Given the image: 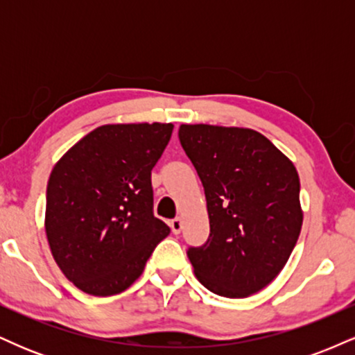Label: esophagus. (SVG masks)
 Returning a JSON list of instances; mask_svg holds the SVG:
<instances>
[{"label": "esophagus", "mask_w": 355, "mask_h": 355, "mask_svg": "<svg viewBox=\"0 0 355 355\" xmlns=\"http://www.w3.org/2000/svg\"><path fill=\"white\" fill-rule=\"evenodd\" d=\"M182 227H183V223H182V218H173V220H170V229H172V232L175 235H178L182 232Z\"/></svg>", "instance_id": "34e87169"}]
</instances>
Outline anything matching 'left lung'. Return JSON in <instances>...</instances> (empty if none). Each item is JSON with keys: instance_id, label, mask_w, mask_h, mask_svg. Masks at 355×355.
Returning a JSON list of instances; mask_svg holds the SVG:
<instances>
[{"instance_id": "obj_1", "label": "left lung", "mask_w": 355, "mask_h": 355, "mask_svg": "<svg viewBox=\"0 0 355 355\" xmlns=\"http://www.w3.org/2000/svg\"><path fill=\"white\" fill-rule=\"evenodd\" d=\"M178 138L200 177L209 240L190 247L195 277L214 294L243 299L280 274L302 229L294 164L262 133L180 125Z\"/></svg>"}]
</instances>
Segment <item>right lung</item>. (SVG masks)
<instances>
[{
    "label": "right lung",
    "instance_id": "add662e5",
    "mask_svg": "<svg viewBox=\"0 0 355 355\" xmlns=\"http://www.w3.org/2000/svg\"><path fill=\"white\" fill-rule=\"evenodd\" d=\"M172 132V123L98 126L53 166L44 230L53 259L80 291H126L170 234L153 215L152 168Z\"/></svg>",
    "mask_w": 355,
    "mask_h": 355
}]
</instances>
